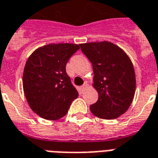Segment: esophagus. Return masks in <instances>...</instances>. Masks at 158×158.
<instances>
[{
    "instance_id": "34e87169",
    "label": "esophagus",
    "mask_w": 158,
    "mask_h": 158,
    "mask_svg": "<svg viewBox=\"0 0 158 158\" xmlns=\"http://www.w3.org/2000/svg\"><path fill=\"white\" fill-rule=\"evenodd\" d=\"M89 87V84L87 82H85V84H84V85H82V86H81V87H80V89H81V91H82V92H84V91L85 90V89H86L88 88Z\"/></svg>"
}]
</instances>
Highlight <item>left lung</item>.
<instances>
[{
	"label": "left lung",
	"instance_id": "left-lung-1",
	"mask_svg": "<svg viewBox=\"0 0 158 158\" xmlns=\"http://www.w3.org/2000/svg\"><path fill=\"white\" fill-rule=\"evenodd\" d=\"M79 46L92 64V85L99 95L97 102L89 107L90 111L100 119H116L129 109L135 95L132 62L123 49L108 41Z\"/></svg>",
	"mask_w": 158,
	"mask_h": 158
}]
</instances>
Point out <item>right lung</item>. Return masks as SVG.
Listing matches in <instances>:
<instances>
[{"label":"right lung","mask_w":158,"mask_h":158,"mask_svg":"<svg viewBox=\"0 0 158 158\" xmlns=\"http://www.w3.org/2000/svg\"><path fill=\"white\" fill-rule=\"evenodd\" d=\"M79 48L73 43H51L37 48L27 58L23 91L30 108L42 118L54 121L64 117L79 96L66 73V64Z\"/></svg>","instance_id":"1"}]
</instances>
